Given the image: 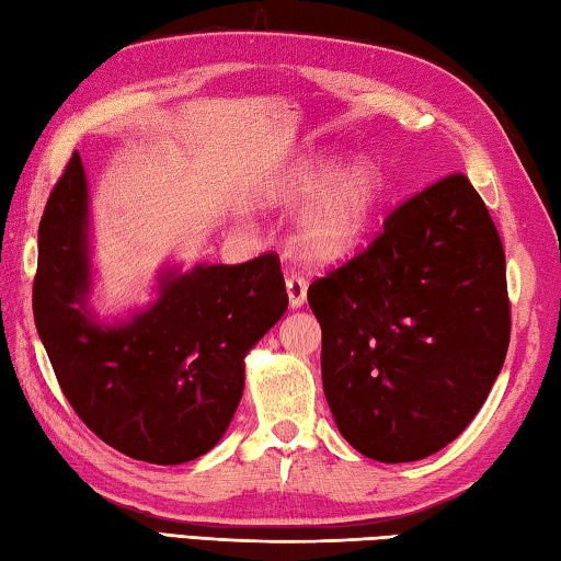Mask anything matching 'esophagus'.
I'll return each instance as SVG.
<instances>
[{
  "instance_id": "esophagus-1",
  "label": "esophagus",
  "mask_w": 561,
  "mask_h": 561,
  "mask_svg": "<svg viewBox=\"0 0 561 561\" xmlns=\"http://www.w3.org/2000/svg\"><path fill=\"white\" fill-rule=\"evenodd\" d=\"M287 294L291 309L304 307V301H307V282L297 277V274H291V277H287Z\"/></svg>"
}]
</instances>
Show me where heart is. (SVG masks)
I'll return each mask as SVG.
<instances>
[{"mask_svg": "<svg viewBox=\"0 0 561 561\" xmlns=\"http://www.w3.org/2000/svg\"><path fill=\"white\" fill-rule=\"evenodd\" d=\"M333 175L335 159L323 157L291 183V196L301 203L319 198L327 191L304 216L297 232L304 257L321 264L339 262L358 248L385 193L380 169L370 161H358L341 171L335 180Z\"/></svg>", "mask_w": 561, "mask_h": 561, "instance_id": "heart-1", "label": "heart"}]
</instances>
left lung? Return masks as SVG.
<instances>
[{
  "label": "left lung",
  "mask_w": 561,
  "mask_h": 561,
  "mask_svg": "<svg viewBox=\"0 0 561 561\" xmlns=\"http://www.w3.org/2000/svg\"><path fill=\"white\" fill-rule=\"evenodd\" d=\"M321 378L343 439L382 463L420 461L481 410L511 343L505 252L483 198L449 174L309 287Z\"/></svg>",
  "instance_id": "left-lung-1"
}]
</instances>
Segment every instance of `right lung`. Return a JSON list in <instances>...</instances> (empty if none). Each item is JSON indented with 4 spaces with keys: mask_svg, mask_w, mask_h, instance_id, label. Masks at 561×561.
Returning a JSON list of instances; mask_svg holds the SVG:
<instances>
[{
    "mask_svg": "<svg viewBox=\"0 0 561 561\" xmlns=\"http://www.w3.org/2000/svg\"><path fill=\"white\" fill-rule=\"evenodd\" d=\"M88 183L78 151L38 226L34 321L60 390L112 449L176 466L226 434L245 355L287 311L279 257L159 274V299L122 323L88 309Z\"/></svg>",
    "mask_w": 561,
    "mask_h": 561,
    "instance_id": "obj_1",
    "label": "right lung"
}]
</instances>
